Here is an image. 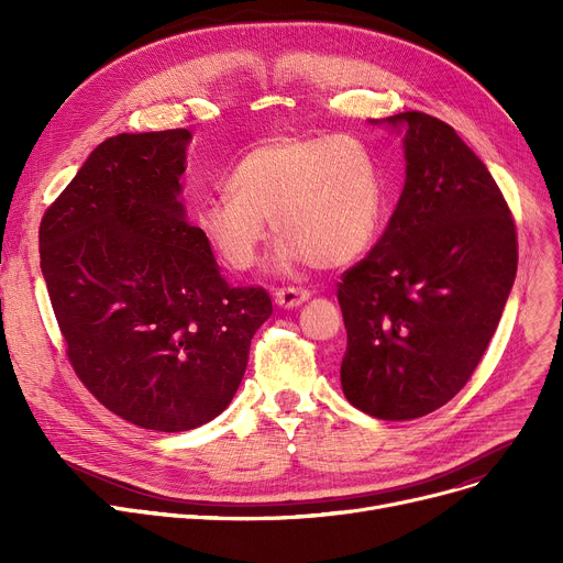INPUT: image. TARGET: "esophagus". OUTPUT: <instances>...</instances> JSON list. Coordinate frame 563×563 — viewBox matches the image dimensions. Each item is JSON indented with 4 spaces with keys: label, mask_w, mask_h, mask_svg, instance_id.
Segmentation results:
<instances>
[{
    "label": "esophagus",
    "mask_w": 563,
    "mask_h": 563,
    "mask_svg": "<svg viewBox=\"0 0 563 563\" xmlns=\"http://www.w3.org/2000/svg\"><path fill=\"white\" fill-rule=\"evenodd\" d=\"M274 299L280 308H299L301 303H306L310 299V291L301 289V287H280V289H276Z\"/></svg>",
    "instance_id": "esophagus-1"
}]
</instances>
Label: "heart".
Returning <instances> with one entry per match:
<instances>
[{
  "label": "heart",
  "instance_id": "1",
  "mask_svg": "<svg viewBox=\"0 0 563 563\" xmlns=\"http://www.w3.org/2000/svg\"><path fill=\"white\" fill-rule=\"evenodd\" d=\"M207 198L198 228L234 272H249L269 234L283 262L338 269L376 240L383 191L367 145L351 136L276 134L255 143Z\"/></svg>",
  "mask_w": 563,
  "mask_h": 563
}]
</instances>
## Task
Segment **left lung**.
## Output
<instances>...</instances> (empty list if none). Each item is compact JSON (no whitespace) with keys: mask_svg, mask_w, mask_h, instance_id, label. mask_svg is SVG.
I'll list each match as a JSON object with an SVG mask.
<instances>
[{"mask_svg":"<svg viewBox=\"0 0 563 563\" xmlns=\"http://www.w3.org/2000/svg\"><path fill=\"white\" fill-rule=\"evenodd\" d=\"M406 183L372 251L342 274L344 397L378 420L445 406L484 358L518 269L509 205L438 118L404 111Z\"/></svg>","mask_w":563,"mask_h":563,"instance_id":"obj_1","label":"left lung"}]
</instances>
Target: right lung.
Segmentation results:
<instances>
[{
	"label": "right lung",
	"instance_id": "obj_1",
	"mask_svg": "<svg viewBox=\"0 0 563 563\" xmlns=\"http://www.w3.org/2000/svg\"><path fill=\"white\" fill-rule=\"evenodd\" d=\"M189 130L102 141L43 214L38 244L68 361L104 408L153 431H189L232 401L262 287H230L177 200Z\"/></svg>",
	"mask_w": 563,
	"mask_h": 563
}]
</instances>
